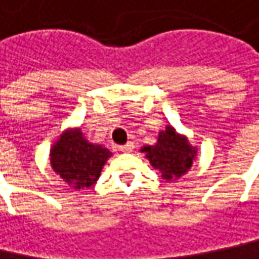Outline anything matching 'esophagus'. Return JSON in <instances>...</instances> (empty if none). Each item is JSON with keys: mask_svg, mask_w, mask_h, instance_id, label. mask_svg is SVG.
Returning <instances> with one entry per match:
<instances>
[{"mask_svg": "<svg viewBox=\"0 0 259 259\" xmlns=\"http://www.w3.org/2000/svg\"><path fill=\"white\" fill-rule=\"evenodd\" d=\"M118 149H120L121 152H126V153H129V152H132L133 149H135V145H133V142H127L126 145L120 146Z\"/></svg>", "mask_w": 259, "mask_h": 259, "instance_id": "1", "label": "esophagus"}]
</instances>
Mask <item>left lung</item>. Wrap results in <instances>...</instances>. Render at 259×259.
I'll use <instances>...</instances> for the list:
<instances>
[{"mask_svg": "<svg viewBox=\"0 0 259 259\" xmlns=\"http://www.w3.org/2000/svg\"><path fill=\"white\" fill-rule=\"evenodd\" d=\"M141 152L165 181H175L187 174L197 156V149L186 135H180L171 124L159 132L155 145H146Z\"/></svg>", "mask_w": 259, "mask_h": 259, "instance_id": "8db88e82", "label": "left lung"}]
</instances>
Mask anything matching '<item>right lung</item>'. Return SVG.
<instances>
[{
    "label": "right lung",
    "instance_id": "add662e5",
    "mask_svg": "<svg viewBox=\"0 0 259 259\" xmlns=\"http://www.w3.org/2000/svg\"><path fill=\"white\" fill-rule=\"evenodd\" d=\"M113 153L103 145L91 143L81 127L68 129L53 143L51 165L53 171L75 190L91 187Z\"/></svg>",
    "mask_w": 259,
    "mask_h": 259
}]
</instances>
